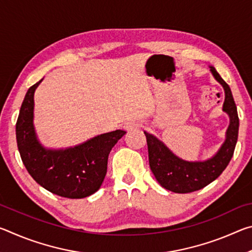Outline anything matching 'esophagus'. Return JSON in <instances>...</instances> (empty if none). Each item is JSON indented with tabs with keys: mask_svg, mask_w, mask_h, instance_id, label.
<instances>
[{
	"mask_svg": "<svg viewBox=\"0 0 252 252\" xmlns=\"http://www.w3.org/2000/svg\"><path fill=\"white\" fill-rule=\"evenodd\" d=\"M140 126H141V125H140L139 122L129 121V122H126V125H125V129L126 131H134L136 129H140Z\"/></svg>",
	"mask_w": 252,
	"mask_h": 252,
	"instance_id": "34e87169",
	"label": "esophagus"
}]
</instances>
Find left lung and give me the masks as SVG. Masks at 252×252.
<instances>
[{"mask_svg":"<svg viewBox=\"0 0 252 252\" xmlns=\"http://www.w3.org/2000/svg\"><path fill=\"white\" fill-rule=\"evenodd\" d=\"M211 72L216 80L224 89L225 99L223 111L229 114L230 118L227 138L215 157L203 162L181 160L174 156L155 135L144 131V134L147 136L149 164L151 171L155 174L158 182L164 189L172 192L189 193L202 189L222 173L233 156L239 131L237 106L229 85L224 82L215 67L211 66Z\"/></svg>","mask_w":252,"mask_h":252,"instance_id":"1","label":"left lung"}]
</instances>
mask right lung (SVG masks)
I'll list each match as a JSON object with an SVG mask.
<instances>
[{"label":"right lung","mask_w":252,"mask_h":252,"mask_svg":"<svg viewBox=\"0 0 252 252\" xmlns=\"http://www.w3.org/2000/svg\"><path fill=\"white\" fill-rule=\"evenodd\" d=\"M41 81L28 90L16 121L21 159L34 180L50 192L69 199L89 197L101 187L109 153L126 131L108 132L65 150H46L37 141L33 126V96Z\"/></svg>","instance_id":"right-lung-1"}]
</instances>
